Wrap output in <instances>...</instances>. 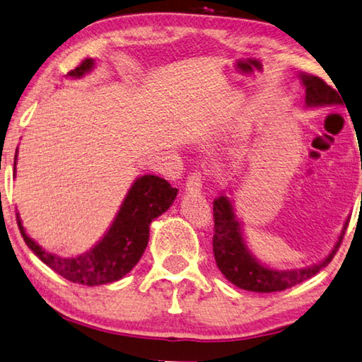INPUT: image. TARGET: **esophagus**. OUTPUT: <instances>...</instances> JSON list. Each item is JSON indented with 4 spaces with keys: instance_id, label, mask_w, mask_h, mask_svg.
Returning <instances> with one entry per match:
<instances>
[{
    "instance_id": "obj_1",
    "label": "esophagus",
    "mask_w": 362,
    "mask_h": 362,
    "mask_svg": "<svg viewBox=\"0 0 362 362\" xmlns=\"http://www.w3.org/2000/svg\"><path fill=\"white\" fill-rule=\"evenodd\" d=\"M203 183H204V177L199 170H193L190 175H188V179L185 182V187L187 190L190 193H199L203 188Z\"/></svg>"
}]
</instances>
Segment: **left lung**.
<instances>
[{
    "instance_id": "8db88e82",
    "label": "left lung",
    "mask_w": 362,
    "mask_h": 362,
    "mask_svg": "<svg viewBox=\"0 0 362 362\" xmlns=\"http://www.w3.org/2000/svg\"><path fill=\"white\" fill-rule=\"evenodd\" d=\"M303 85L306 87V105L308 106H325V105H341L340 91L337 93V87L332 88L322 78L315 76H301ZM345 228L338 238L335 248L325 259L306 269H296V271H274L257 262L250 251L242 237L240 222L235 217L230 199L227 197H219L214 199V237H212V251L219 271L226 275L228 282L237 285L238 288L256 291V293H272V291H282L291 288L298 284L305 282L317 274L320 269L325 267L340 246Z\"/></svg>"
}]
</instances>
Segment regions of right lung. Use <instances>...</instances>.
<instances>
[{
	"mask_svg": "<svg viewBox=\"0 0 362 362\" xmlns=\"http://www.w3.org/2000/svg\"><path fill=\"white\" fill-rule=\"evenodd\" d=\"M91 67L93 59H85L67 76L82 77ZM175 197L177 188L170 187L168 180L156 175L140 177L132 185L105 238L88 253L77 257L47 253L25 233L19 214L16 217L24 242L48 267L74 284L95 286L116 282L134 269L148 245L151 221L168 211Z\"/></svg>",
	"mask_w": 362,
	"mask_h": 362,
	"instance_id": "right-lung-1",
	"label": "right lung"
}]
</instances>
